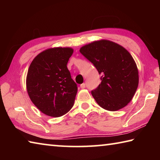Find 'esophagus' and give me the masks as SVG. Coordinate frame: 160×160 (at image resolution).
Wrapping results in <instances>:
<instances>
[{
  "label": "esophagus",
  "mask_w": 160,
  "mask_h": 160,
  "mask_svg": "<svg viewBox=\"0 0 160 160\" xmlns=\"http://www.w3.org/2000/svg\"><path fill=\"white\" fill-rule=\"evenodd\" d=\"M85 87H86V85L85 83H82V84H81V85H80V88L82 89L85 88Z\"/></svg>",
  "instance_id": "34e87169"
}]
</instances>
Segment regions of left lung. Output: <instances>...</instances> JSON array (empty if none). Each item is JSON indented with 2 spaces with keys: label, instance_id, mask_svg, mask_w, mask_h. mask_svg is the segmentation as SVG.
I'll return each instance as SVG.
<instances>
[{
  "label": "left lung",
  "instance_id": "8db88e82",
  "mask_svg": "<svg viewBox=\"0 0 160 160\" xmlns=\"http://www.w3.org/2000/svg\"><path fill=\"white\" fill-rule=\"evenodd\" d=\"M80 52L102 74L101 84L92 91L97 104L111 112L125 107L139 82L138 69L131 53L122 46L107 39L83 46Z\"/></svg>",
  "mask_w": 160,
  "mask_h": 160
}]
</instances>
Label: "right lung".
Here are the masks:
<instances>
[{"label": "right lung", "instance_id": "right-lung-1", "mask_svg": "<svg viewBox=\"0 0 160 160\" xmlns=\"http://www.w3.org/2000/svg\"><path fill=\"white\" fill-rule=\"evenodd\" d=\"M73 53L70 47H54L38 54L29 67L26 78L28 95L40 112L60 117L71 109L78 87L67 63Z\"/></svg>", "mask_w": 160, "mask_h": 160}]
</instances>
